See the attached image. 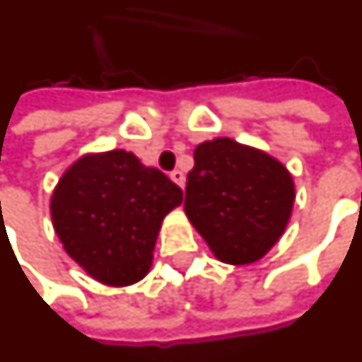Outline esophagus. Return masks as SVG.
I'll list each match as a JSON object with an SVG mask.
<instances>
[{"instance_id": "esophagus-1", "label": "esophagus", "mask_w": 362, "mask_h": 362, "mask_svg": "<svg viewBox=\"0 0 362 362\" xmlns=\"http://www.w3.org/2000/svg\"><path fill=\"white\" fill-rule=\"evenodd\" d=\"M170 178H173L174 184H178L180 188H184V184H186V176H184L182 170H173V173H170Z\"/></svg>"}]
</instances>
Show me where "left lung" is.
I'll use <instances>...</instances> for the list:
<instances>
[{
  "mask_svg": "<svg viewBox=\"0 0 362 362\" xmlns=\"http://www.w3.org/2000/svg\"><path fill=\"white\" fill-rule=\"evenodd\" d=\"M294 198L284 164L264 151L217 137L194 151L184 211L221 262L249 264L282 237Z\"/></svg>",
  "mask_w": 362,
  "mask_h": 362,
  "instance_id": "obj_1",
  "label": "left lung"
}]
</instances>
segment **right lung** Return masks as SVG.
Here are the masks:
<instances>
[{"label": "right lung", "instance_id": "right-lung-1", "mask_svg": "<svg viewBox=\"0 0 362 362\" xmlns=\"http://www.w3.org/2000/svg\"><path fill=\"white\" fill-rule=\"evenodd\" d=\"M182 204L166 174L123 148L84 155L58 180L50 217L68 257L107 286L148 274L163 219Z\"/></svg>", "mask_w": 362, "mask_h": 362}]
</instances>
